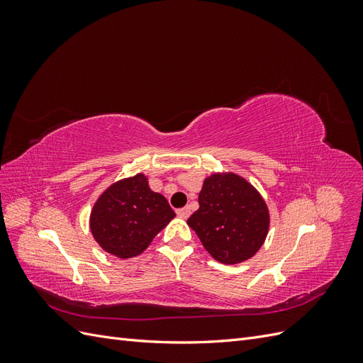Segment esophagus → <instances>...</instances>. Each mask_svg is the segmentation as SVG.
Instances as JSON below:
<instances>
[{"instance_id":"1","label":"esophagus","mask_w":363,"mask_h":363,"mask_svg":"<svg viewBox=\"0 0 363 363\" xmlns=\"http://www.w3.org/2000/svg\"><path fill=\"white\" fill-rule=\"evenodd\" d=\"M177 215H179L180 218L186 219V218H188V216L191 215V208H189V207H182V208H179V211H177Z\"/></svg>"}]
</instances>
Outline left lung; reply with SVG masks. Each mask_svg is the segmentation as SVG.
Here are the masks:
<instances>
[{"label":"left lung","mask_w":363,"mask_h":363,"mask_svg":"<svg viewBox=\"0 0 363 363\" xmlns=\"http://www.w3.org/2000/svg\"><path fill=\"white\" fill-rule=\"evenodd\" d=\"M199 203L188 225L215 260L233 265L256 255L267 238L269 215L250 183L235 174L212 175L204 180Z\"/></svg>","instance_id":"left-lung-1"}]
</instances>
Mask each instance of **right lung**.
<instances>
[{"label":"right lung","instance_id":"1","mask_svg":"<svg viewBox=\"0 0 363 363\" xmlns=\"http://www.w3.org/2000/svg\"><path fill=\"white\" fill-rule=\"evenodd\" d=\"M175 216L163 195L152 192L144 174L121 180L94 206L91 232L107 252L128 259L140 255Z\"/></svg>","mask_w":363,"mask_h":363}]
</instances>
